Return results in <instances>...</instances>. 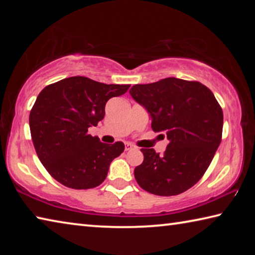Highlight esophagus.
<instances>
[{
	"instance_id": "esophagus-1",
	"label": "esophagus",
	"mask_w": 255,
	"mask_h": 255,
	"mask_svg": "<svg viewBox=\"0 0 255 255\" xmlns=\"http://www.w3.org/2000/svg\"><path fill=\"white\" fill-rule=\"evenodd\" d=\"M133 148H135V146H133L132 144H130V143L125 144V150H131Z\"/></svg>"
}]
</instances>
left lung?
I'll return each instance as SVG.
<instances>
[{"mask_svg": "<svg viewBox=\"0 0 255 255\" xmlns=\"http://www.w3.org/2000/svg\"><path fill=\"white\" fill-rule=\"evenodd\" d=\"M152 117L155 132L165 131L164 155L141 148L144 161L133 174L145 191L176 196L193 187L208 169L222 141L223 110L210 90L197 81L167 77L129 90Z\"/></svg>", "mask_w": 255, "mask_h": 255, "instance_id": "left-lung-1", "label": "left lung"}]
</instances>
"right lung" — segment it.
<instances>
[{
  "mask_svg": "<svg viewBox=\"0 0 255 255\" xmlns=\"http://www.w3.org/2000/svg\"><path fill=\"white\" fill-rule=\"evenodd\" d=\"M129 86L73 76L39 93L30 111V132L38 157L56 181L77 190L96 188L105 181L110 163L125 145L101 143L88 130L105 117L107 101L123 96Z\"/></svg>",
  "mask_w": 255,
  "mask_h": 255,
  "instance_id": "1",
  "label": "right lung"
}]
</instances>
